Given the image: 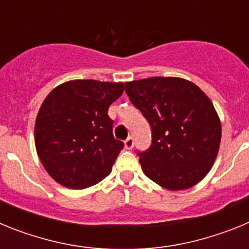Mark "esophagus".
<instances>
[{
	"label": "esophagus",
	"instance_id": "esophagus-1",
	"mask_svg": "<svg viewBox=\"0 0 249 249\" xmlns=\"http://www.w3.org/2000/svg\"><path fill=\"white\" fill-rule=\"evenodd\" d=\"M133 144H135V142H133V137H128L126 141H124V147H126L127 149L133 148Z\"/></svg>",
	"mask_w": 249,
	"mask_h": 249
}]
</instances>
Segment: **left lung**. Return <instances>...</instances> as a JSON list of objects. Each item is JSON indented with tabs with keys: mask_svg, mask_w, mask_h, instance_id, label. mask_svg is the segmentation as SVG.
Segmentation results:
<instances>
[{
	"mask_svg": "<svg viewBox=\"0 0 249 249\" xmlns=\"http://www.w3.org/2000/svg\"><path fill=\"white\" fill-rule=\"evenodd\" d=\"M124 91L152 129L151 147L138 152L144 175L169 191L201 182L218 155L222 136L221 121L207 94L178 77L126 82Z\"/></svg>",
	"mask_w": 249,
	"mask_h": 249,
	"instance_id": "left-lung-1",
	"label": "left lung"
}]
</instances>
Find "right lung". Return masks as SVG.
<instances>
[{
  "label": "right lung",
  "instance_id": "add662e5",
  "mask_svg": "<svg viewBox=\"0 0 249 249\" xmlns=\"http://www.w3.org/2000/svg\"><path fill=\"white\" fill-rule=\"evenodd\" d=\"M123 93L122 82L73 80L43 101L35 124L41 163L59 184L82 190L111 173L123 142L112 133L108 107Z\"/></svg>",
  "mask_w": 249,
  "mask_h": 249
}]
</instances>
